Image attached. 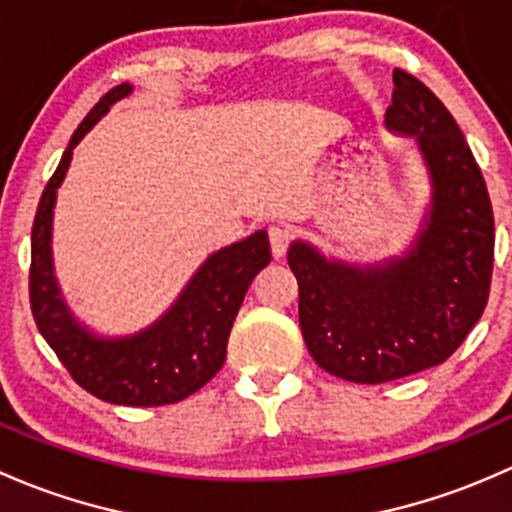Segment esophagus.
I'll list each match as a JSON object with an SVG mask.
<instances>
[{
    "instance_id": "1",
    "label": "esophagus",
    "mask_w": 512,
    "mask_h": 512,
    "mask_svg": "<svg viewBox=\"0 0 512 512\" xmlns=\"http://www.w3.org/2000/svg\"><path fill=\"white\" fill-rule=\"evenodd\" d=\"M288 241H291V234H288L286 226H271V229H268V244H271L273 258L286 256Z\"/></svg>"
}]
</instances>
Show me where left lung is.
Returning <instances> with one entry per match:
<instances>
[{
    "label": "left lung",
    "mask_w": 512,
    "mask_h": 512,
    "mask_svg": "<svg viewBox=\"0 0 512 512\" xmlns=\"http://www.w3.org/2000/svg\"><path fill=\"white\" fill-rule=\"evenodd\" d=\"M384 123L414 135L431 177V207L414 246L374 266L325 258L293 241L298 320L313 360L357 384L429 370L481 320L493 276V207L453 115L419 78L394 68Z\"/></svg>",
    "instance_id": "obj_1"
}]
</instances>
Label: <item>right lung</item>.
I'll use <instances>...</instances> for the list:
<instances>
[{
    "label": "right lung",
    "instance_id": "1",
    "mask_svg": "<svg viewBox=\"0 0 512 512\" xmlns=\"http://www.w3.org/2000/svg\"><path fill=\"white\" fill-rule=\"evenodd\" d=\"M130 93L133 86L120 83L93 105L41 194L31 229L29 300L39 333L86 392L125 407H162L182 402L221 370L231 325L251 281L271 263V249L266 231H256L249 239L212 254L179 293L175 305L138 335L100 337L73 318L61 298L51 261L56 189L71 165L73 147L108 113L110 105Z\"/></svg>",
    "mask_w": 512,
    "mask_h": 512
}]
</instances>
